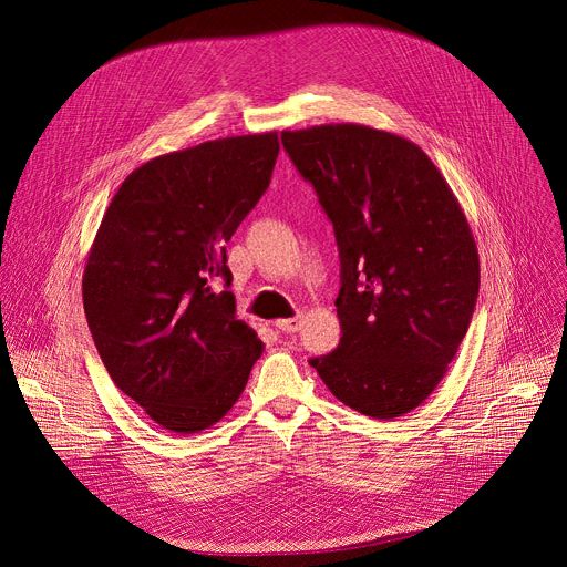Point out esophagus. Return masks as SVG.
Returning <instances> with one entry per match:
<instances>
[{"label":"esophagus","mask_w":567,"mask_h":567,"mask_svg":"<svg viewBox=\"0 0 567 567\" xmlns=\"http://www.w3.org/2000/svg\"><path fill=\"white\" fill-rule=\"evenodd\" d=\"M301 323H303L301 315H296V317H289V319H278L276 329H280L282 333H296L301 329Z\"/></svg>","instance_id":"1"}]
</instances>
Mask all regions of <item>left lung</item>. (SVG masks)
<instances>
[{"label":"left lung","mask_w":567,"mask_h":567,"mask_svg":"<svg viewBox=\"0 0 567 567\" xmlns=\"http://www.w3.org/2000/svg\"><path fill=\"white\" fill-rule=\"evenodd\" d=\"M340 250L342 338L310 359L329 391L370 419L423 404L449 372L481 287L471 227L419 144L361 124L282 131Z\"/></svg>","instance_id":"left-lung-1"}]
</instances>
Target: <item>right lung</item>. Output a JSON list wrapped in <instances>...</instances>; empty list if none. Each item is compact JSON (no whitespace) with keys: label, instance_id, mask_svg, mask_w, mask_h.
I'll list each match as a JSON object with an SVG mask.
<instances>
[{"label":"right lung","instance_id":"1","mask_svg":"<svg viewBox=\"0 0 567 567\" xmlns=\"http://www.w3.org/2000/svg\"><path fill=\"white\" fill-rule=\"evenodd\" d=\"M278 152L274 131L158 156L126 176L101 220L82 276L89 331L116 389L163 430L216 425L261 355L236 319L225 246L271 184Z\"/></svg>","mask_w":567,"mask_h":567}]
</instances>
